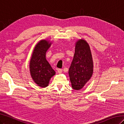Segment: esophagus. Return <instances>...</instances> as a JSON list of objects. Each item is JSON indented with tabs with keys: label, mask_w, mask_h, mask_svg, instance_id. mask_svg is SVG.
I'll use <instances>...</instances> for the list:
<instances>
[{
	"label": "esophagus",
	"mask_w": 124,
	"mask_h": 124,
	"mask_svg": "<svg viewBox=\"0 0 124 124\" xmlns=\"http://www.w3.org/2000/svg\"><path fill=\"white\" fill-rule=\"evenodd\" d=\"M57 71H58V72L59 74H61L62 72V69H57Z\"/></svg>",
	"instance_id": "1"
}]
</instances>
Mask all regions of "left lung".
Instances as JSON below:
<instances>
[{
    "label": "left lung",
    "instance_id": "obj_1",
    "mask_svg": "<svg viewBox=\"0 0 124 124\" xmlns=\"http://www.w3.org/2000/svg\"><path fill=\"white\" fill-rule=\"evenodd\" d=\"M93 72V62L91 52L88 43L84 40H78L69 75L72 88L81 89L91 78Z\"/></svg>",
    "mask_w": 124,
    "mask_h": 124
}]
</instances>
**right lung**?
<instances>
[{"instance_id":"add662e5","label":"right lung","mask_w":124,"mask_h":124,"mask_svg":"<svg viewBox=\"0 0 124 124\" xmlns=\"http://www.w3.org/2000/svg\"><path fill=\"white\" fill-rule=\"evenodd\" d=\"M49 42L42 40L36 45L30 62L31 77L38 86L46 87L55 71L46 59V53L50 46Z\"/></svg>"}]
</instances>
